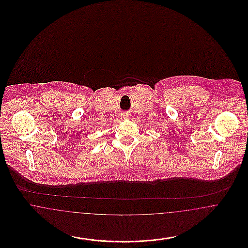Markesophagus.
Segmentation results:
<instances>
[{
  "instance_id": "esophagus-1",
  "label": "esophagus",
  "mask_w": 248,
  "mask_h": 248,
  "mask_svg": "<svg viewBox=\"0 0 248 248\" xmlns=\"http://www.w3.org/2000/svg\"><path fill=\"white\" fill-rule=\"evenodd\" d=\"M130 117V114L128 112H124V113H123V118L124 119H128Z\"/></svg>"
}]
</instances>
